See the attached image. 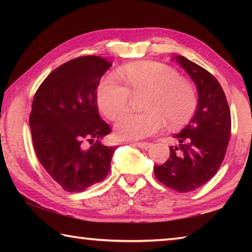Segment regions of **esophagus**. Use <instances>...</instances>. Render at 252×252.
<instances>
[{
	"label": "esophagus",
	"mask_w": 252,
	"mask_h": 252,
	"mask_svg": "<svg viewBox=\"0 0 252 252\" xmlns=\"http://www.w3.org/2000/svg\"><path fill=\"white\" fill-rule=\"evenodd\" d=\"M132 144L140 149H143V150H148V149L151 147V143H148V142H133Z\"/></svg>",
	"instance_id": "1"
}]
</instances>
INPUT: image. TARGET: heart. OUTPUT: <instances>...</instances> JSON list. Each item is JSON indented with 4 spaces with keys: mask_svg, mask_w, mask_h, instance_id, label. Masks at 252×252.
I'll return each instance as SVG.
<instances>
[{
    "mask_svg": "<svg viewBox=\"0 0 252 252\" xmlns=\"http://www.w3.org/2000/svg\"><path fill=\"white\" fill-rule=\"evenodd\" d=\"M123 85L112 74L105 75L96 89V102L110 120H117L129 108L130 93H148L146 113L119 119L116 133L121 139L138 140L156 134L167 125L177 130L191 120L197 110V93L176 70L155 61L130 63L121 69Z\"/></svg>",
    "mask_w": 252,
    "mask_h": 252,
    "instance_id": "b5f03b06",
    "label": "heart"
}]
</instances>
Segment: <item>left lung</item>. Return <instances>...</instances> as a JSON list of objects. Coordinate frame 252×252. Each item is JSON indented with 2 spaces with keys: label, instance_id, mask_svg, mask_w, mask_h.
Listing matches in <instances>:
<instances>
[{
  "label": "left lung",
  "instance_id": "obj_1",
  "mask_svg": "<svg viewBox=\"0 0 252 252\" xmlns=\"http://www.w3.org/2000/svg\"><path fill=\"white\" fill-rule=\"evenodd\" d=\"M198 90L193 118L180 133L179 144L170 147V157L155 164V176L178 192H190L210 180L224 159L231 132V116L224 92L215 76L182 55L173 58Z\"/></svg>",
  "mask_w": 252,
  "mask_h": 252
}]
</instances>
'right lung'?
<instances>
[{"label": "right lung", "instance_id": "obj_1", "mask_svg": "<svg viewBox=\"0 0 252 252\" xmlns=\"http://www.w3.org/2000/svg\"><path fill=\"white\" fill-rule=\"evenodd\" d=\"M111 65L96 55L73 59L51 72L34 95L30 114L34 150L67 192H81L110 171L117 148L101 142L111 127L99 116L95 90Z\"/></svg>", "mask_w": 252, "mask_h": 252}]
</instances>
